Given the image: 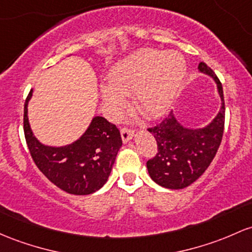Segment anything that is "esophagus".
Segmentation results:
<instances>
[{
    "mask_svg": "<svg viewBox=\"0 0 252 252\" xmlns=\"http://www.w3.org/2000/svg\"><path fill=\"white\" fill-rule=\"evenodd\" d=\"M121 136H122V141H123L124 143H128L129 141L132 139V136H134V130H131V129H128V128H123L121 130Z\"/></svg>",
    "mask_w": 252,
    "mask_h": 252,
    "instance_id": "esophagus-1",
    "label": "esophagus"
}]
</instances>
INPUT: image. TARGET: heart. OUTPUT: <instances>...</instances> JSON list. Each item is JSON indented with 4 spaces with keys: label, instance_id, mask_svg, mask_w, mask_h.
I'll return each instance as SVG.
<instances>
[{
    "label": "heart",
    "instance_id": "obj_1",
    "mask_svg": "<svg viewBox=\"0 0 252 252\" xmlns=\"http://www.w3.org/2000/svg\"><path fill=\"white\" fill-rule=\"evenodd\" d=\"M185 70V61L177 52L141 50L110 70V84L100 90L103 103L107 111L116 113L124 103V95L135 93L136 106L145 115L157 117L171 106Z\"/></svg>",
    "mask_w": 252,
    "mask_h": 252
}]
</instances>
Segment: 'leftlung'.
Returning a JSON list of instances; mask_svg holds the SVG:
<instances>
[{
	"instance_id": "obj_1",
	"label": "left lung",
	"mask_w": 252,
	"mask_h": 252,
	"mask_svg": "<svg viewBox=\"0 0 252 252\" xmlns=\"http://www.w3.org/2000/svg\"><path fill=\"white\" fill-rule=\"evenodd\" d=\"M198 70L211 76L217 84L221 106L218 115L203 128H189L179 123L175 112L148 131L156 137L158 153L147 161L151 178L167 189H183L203 175L219 148L225 124V101L222 85L206 63L198 64Z\"/></svg>"
}]
</instances>
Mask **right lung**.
Returning <instances> with one entry per match:
<instances>
[{
	"label": "right lung",
	"mask_w": 252,
	"mask_h": 252,
	"mask_svg": "<svg viewBox=\"0 0 252 252\" xmlns=\"http://www.w3.org/2000/svg\"><path fill=\"white\" fill-rule=\"evenodd\" d=\"M32 94L33 90L25 101L24 131L37 167L51 183L68 193L90 195L103 188L122 147L120 130L104 117L95 116L74 142L60 147L44 145L33 134L27 116Z\"/></svg>",
	"instance_id": "1"
}]
</instances>
